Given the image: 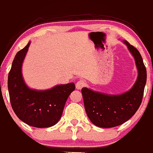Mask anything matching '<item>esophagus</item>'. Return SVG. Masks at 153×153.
<instances>
[{
	"instance_id": "esophagus-1",
	"label": "esophagus",
	"mask_w": 153,
	"mask_h": 153,
	"mask_svg": "<svg viewBox=\"0 0 153 153\" xmlns=\"http://www.w3.org/2000/svg\"><path fill=\"white\" fill-rule=\"evenodd\" d=\"M85 86H86V82L83 81V80H80V81H78L76 83V85H75L77 89H81Z\"/></svg>"
}]
</instances>
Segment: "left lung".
<instances>
[{
    "mask_svg": "<svg viewBox=\"0 0 153 153\" xmlns=\"http://www.w3.org/2000/svg\"><path fill=\"white\" fill-rule=\"evenodd\" d=\"M123 43L134 58L138 71L137 79L131 89L120 94H106L86 87L81 89L86 114L100 128H114L125 123L137 111L142 101L147 81L146 67L139 51L126 40Z\"/></svg>",
    "mask_w": 153,
    "mask_h": 153,
    "instance_id": "1",
    "label": "left lung"
}]
</instances>
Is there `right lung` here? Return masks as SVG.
Listing matches in <instances>:
<instances>
[{"mask_svg":"<svg viewBox=\"0 0 153 153\" xmlns=\"http://www.w3.org/2000/svg\"><path fill=\"white\" fill-rule=\"evenodd\" d=\"M30 44L17 52L8 76V89L13 111L20 120L35 128H49L62 117L66 101L75 83L56 85L46 90L30 89L22 74V66Z\"/></svg>","mask_w":153,"mask_h":153,"instance_id":"obj_1","label":"right lung"}]
</instances>
